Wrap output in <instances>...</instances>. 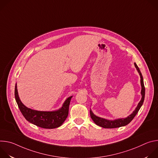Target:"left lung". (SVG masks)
I'll use <instances>...</instances> for the list:
<instances>
[{
	"label": "left lung",
	"mask_w": 158,
	"mask_h": 158,
	"mask_svg": "<svg viewBox=\"0 0 158 158\" xmlns=\"http://www.w3.org/2000/svg\"><path fill=\"white\" fill-rule=\"evenodd\" d=\"M135 67H136V69L140 75L141 77V94H142V98L141 100L140 101V102H139L137 107L134 110V112L132 113L127 118H125V119H116L114 121H109L103 118H99L96 116H95L92 111L90 110V116H91V119L93 120V121L96 123V124H97L98 126H99L102 127L104 128H116V127H119L121 126H124L127 124H128L137 114V113L138 112L139 110L140 109L141 106L143 104L144 100V96H145V87H144V82H143V76L142 74L139 69L138 66L137 65V64L136 63H134Z\"/></svg>",
	"instance_id": "8db88e82"
}]
</instances>
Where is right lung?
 I'll list each match as a JSON object with an SVG mask.
<instances>
[{
  "label": "right lung",
  "mask_w": 158,
  "mask_h": 158,
  "mask_svg": "<svg viewBox=\"0 0 158 158\" xmlns=\"http://www.w3.org/2000/svg\"><path fill=\"white\" fill-rule=\"evenodd\" d=\"M73 96L67 98L62 107L52 112L38 111L26 107L20 101L17 93V84L15 86V98L22 115L31 123L44 129H54L60 126L69 114V107Z\"/></svg>",
  "instance_id": "obj_1"
}]
</instances>
